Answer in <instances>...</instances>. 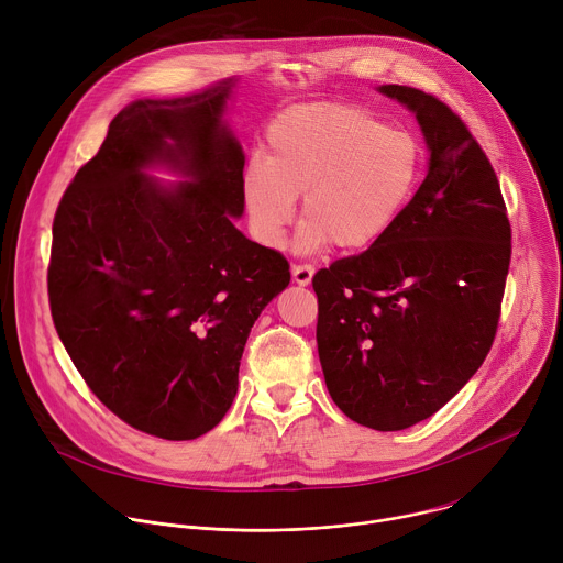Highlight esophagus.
<instances>
[{"label": "esophagus", "mask_w": 563, "mask_h": 563, "mask_svg": "<svg viewBox=\"0 0 563 563\" xmlns=\"http://www.w3.org/2000/svg\"><path fill=\"white\" fill-rule=\"evenodd\" d=\"M291 276H294V283L305 287L311 283V276H313V267L311 265H294L291 267Z\"/></svg>", "instance_id": "1"}]
</instances>
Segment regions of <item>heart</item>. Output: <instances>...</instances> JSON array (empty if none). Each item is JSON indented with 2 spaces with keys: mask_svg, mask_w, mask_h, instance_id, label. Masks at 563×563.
Segmentation results:
<instances>
[{
  "mask_svg": "<svg viewBox=\"0 0 563 563\" xmlns=\"http://www.w3.org/2000/svg\"><path fill=\"white\" fill-rule=\"evenodd\" d=\"M421 140L391 129L356 104H302L267 131V157L252 155L240 174L245 213L265 247H280L302 216L298 250L363 252L398 224L423 178Z\"/></svg>",
  "mask_w": 563,
  "mask_h": 563,
  "instance_id": "1",
  "label": "heart"
}]
</instances>
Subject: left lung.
I'll return each instance as SVG.
<instances>
[{
  "label": "left lung",
  "instance_id": "1",
  "mask_svg": "<svg viewBox=\"0 0 563 563\" xmlns=\"http://www.w3.org/2000/svg\"><path fill=\"white\" fill-rule=\"evenodd\" d=\"M378 91L417 115L428 176L380 243L311 285L332 400L352 421L396 432L441 410L486 361L512 235L497 174L463 120L419 89Z\"/></svg>",
  "mask_w": 563,
  "mask_h": 563
}]
</instances>
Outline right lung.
I'll return each mask as SVG.
<instances>
[{
  "label": "right lung",
  "instance_id": "obj_1",
  "mask_svg": "<svg viewBox=\"0 0 563 563\" xmlns=\"http://www.w3.org/2000/svg\"><path fill=\"white\" fill-rule=\"evenodd\" d=\"M233 85L124 107L53 220L48 300L73 365L115 417L167 441L222 421L256 318L291 278L233 224L245 211V153L222 118ZM151 166L184 180L157 186Z\"/></svg>",
  "mask_w": 563,
  "mask_h": 563
}]
</instances>
